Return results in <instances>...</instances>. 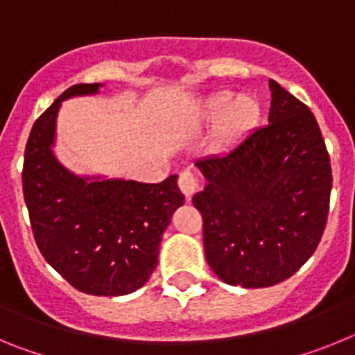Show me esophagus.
Listing matches in <instances>:
<instances>
[{"instance_id":"34e87169","label":"esophagus","mask_w":355,"mask_h":355,"mask_svg":"<svg viewBox=\"0 0 355 355\" xmlns=\"http://www.w3.org/2000/svg\"><path fill=\"white\" fill-rule=\"evenodd\" d=\"M178 184H180V190L183 192V196L187 197V200H190L197 190V178L192 174V172L184 171L180 174Z\"/></svg>"}]
</instances>
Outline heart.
<instances>
[{"label": "heart", "instance_id": "obj_1", "mask_svg": "<svg viewBox=\"0 0 355 355\" xmlns=\"http://www.w3.org/2000/svg\"><path fill=\"white\" fill-rule=\"evenodd\" d=\"M259 114L261 108L258 99L250 94H241L231 99V94L222 92L211 97L206 106V115L209 119L221 117L216 124L215 135L218 146H231L241 137H245L256 126Z\"/></svg>", "mask_w": 355, "mask_h": 355}]
</instances>
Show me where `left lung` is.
Here are the masks:
<instances>
[{"label":"left lung","mask_w":355,"mask_h":355,"mask_svg":"<svg viewBox=\"0 0 355 355\" xmlns=\"http://www.w3.org/2000/svg\"><path fill=\"white\" fill-rule=\"evenodd\" d=\"M268 124L222 156L196 163L206 178L202 215L208 265L231 286L265 288L291 277L318 247L332 171L311 110L270 80Z\"/></svg>","instance_id":"1"}]
</instances>
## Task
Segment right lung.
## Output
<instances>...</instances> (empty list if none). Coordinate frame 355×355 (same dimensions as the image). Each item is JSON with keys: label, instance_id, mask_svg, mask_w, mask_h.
<instances>
[{"label": "right lung", "instance_id": "add662e5", "mask_svg": "<svg viewBox=\"0 0 355 355\" xmlns=\"http://www.w3.org/2000/svg\"><path fill=\"white\" fill-rule=\"evenodd\" d=\"M97 89L99 83L72 85L37 119L24 150L23 193L44 259L76 290L117 297L150 277L163 231L184 197L175 174L156 184L89 183L56 162L51 146L60 103Z\"/></svg>", "mask_w": 355, "mask_h": 355}]
</instances>
